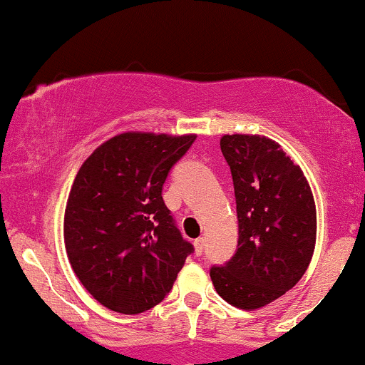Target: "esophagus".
Returning a JSON list of instances; mask_svg holds the SVG:
<instances>
[{
  "label": "esophagus",
  "mask_w": 365,
  "mask_h": 365,
  "mask_svg": "<svg viewBox=\"0 0 365 365\" xmlns=\"http://www.w3.org/2000/svg\"><path fill=\"white\" fill-rule=\"evenodd\" d=\"M203 247H205V238L200 237L195 240V250H197V254H202L203 252Z\"/></svg>",
  "instance_id": "obj_1"
}]
</instances>
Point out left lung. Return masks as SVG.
Returning a JSON list of instances; mask_svg holds the SVG:
<instances>
[{"label": "left lung", "mask_w": 365, "mask_h": 365, "mask_svg": "<svg viewBox=\"0 0 365 365\" xmlns=\"http://www.w3.org/2000/svg\"><path fill=\"white\" fill-rule=\"evenodd\" d=\"M233 178L238 249L210 268L219 296L233 307L256 309L291 291L312 261L317 210L299 165L264 135L221 137Z\"/></svg>", "instance_id": "left-lung-1"}]
</instances>
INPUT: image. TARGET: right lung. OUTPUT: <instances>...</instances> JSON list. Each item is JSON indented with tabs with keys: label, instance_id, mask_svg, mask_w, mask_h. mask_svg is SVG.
<instances>
[{
	"label": "right lung",
	"instance_id": "1",
	"mask_svg": "<svg viewBox=\"0 0 365 365\" xmlns=\"http://www.w3.org/2000/svg\"><path fill=\"white\" fill-rule=\"evenodd\" d=\"M197 135L125 132L83 162L64 214V244L83 287L113 312L162 303L193 245L162 198L168 172Z\"/></svg>",
	"mask_w": 365,
	"mask_h": 365
}]
</instances>
